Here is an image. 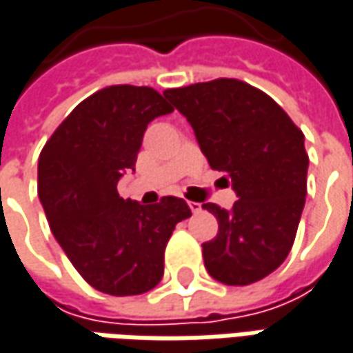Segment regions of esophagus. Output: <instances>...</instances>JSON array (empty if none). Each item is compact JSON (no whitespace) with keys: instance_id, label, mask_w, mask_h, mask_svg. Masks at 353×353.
Returning a JSON list of instances; mask_svg holds the SVG:
<instances>
[{"instance_id":"obj_1","label":"esophagus","mask_w":353,"mask_h":353,"mask_svg":"<svg viewBox=\"0 0 353 353\" xmlns=\"http://www.w3.org/2000/svg\"><path fill=\"white\" fill-rule=\"evenodd\" d=\"M189 209H191V213H199V211H201V203H195V201H189Z\"/></svg>"}]
</instances>
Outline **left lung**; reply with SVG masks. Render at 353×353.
<instances>
[{"label": "left lung", "mask_w": 353, "mask_h": 353, "mask_svg": "<svg viewBox=\"0 0 353 353\" xmlns=\"http://www.w3.org/2000/svg\"><path fill=\"white\" fill-rule=\"evenodd\" d=\"M164 95L195 130L201 152L225 172L238 201L230 211L203 209L219 232L203 244L209 275L250 285L275 272L291 252L307 197L305 134L274 99L246 81L219 78Z\"/></svg>", "instance_id": "8db88e82"}]
</instances>
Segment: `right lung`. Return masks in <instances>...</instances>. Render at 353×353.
<instances>
[{"label":"right lung","instance_id":"right-lung-1","mask_svg":"<svg viewBox=\"0 0 353 353\" xmlns=\"http://www.w3.org/2000/svg\"><path fill=\"white\" fill-rule=\"evenodd\" d=\"M172 111L152 88L109 85L62 121L39 158L50 230L78 274L107 295H142L158 285L165 244L191 216L179 197L140 205L117 191L123 174L134 170L148 123Z\"/></svg>","mask_w":353,"mask_h":353}]
</instances>
